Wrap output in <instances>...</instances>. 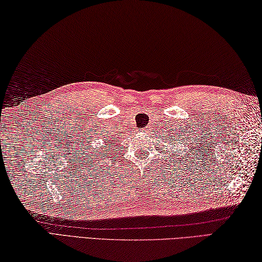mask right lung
<instances>
[{
	"label": "right lung",
	"instance_id": "obj_1",
	"mask_svg": "<svg viewBox=\"0 0 262 262\" xmlns=\"http://www.w3.org/2000/svg\"><path fill=\"white\" fill-rule=\"evenodd\" d=\"M107 143H108V142H107Z\"/></svg>",
	"mask_w": 262,
	"mask_h": 262
}]
</instances>
